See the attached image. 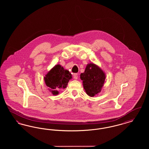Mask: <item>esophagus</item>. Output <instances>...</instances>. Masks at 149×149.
Returning a JSON list of instances; mask_svg holds the SVG:
<instances>
[{
	"mask_svg": "<svg viewBox=\"0 0 149 149\" xmlns=\"http://www.w3.org/2000/svg\"><path fill=\"white\" fill-rule=\"evenodd\" d=\"M78 74H74V79L75 80H77V79H78Z\"/></svg>",
	"mask_w": 149,
	"mask_h": 149,
	"instance_id": "34e87169",
	"label": "esophagus"
}]
</instances>
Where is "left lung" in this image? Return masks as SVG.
<instances>
[{
    "label": "left lung",
    "instance_id": "obj_1",
    "mask_svg": "<svg viewBox=\"0 0 149 149\" xmlns=\"http://www.w3.org/2000/svg\"><path fill=\"white\" fill-rule=\"evenodd\" d=\"M86 93L90 97L97 95L101 92L105 83L106 74L97 65L87 64L85 71L80 74Z\"/></svg>",
    "mask_w": 149,
    "mask_h": 149
}]
</instances>
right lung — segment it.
<instances>
[{
	"instance_id": "1",
	"label": "right lung",
	"mask_w": 149,
	"mask_h": 149,
	"mask_svg": "<svg viewBox=\"0 0 149 149\" xmlns=\"http://www.w3.org/2000/svg\"><path fill=\"white\" fill-rule=\"evenodd\" d=\"M71 79L70 72L60 64L54 66L43 78L46 85L49 88L50 92L54 95H56L59 93L58 91L59 89L66 88Z\"/></svg>"
}]
</instances>
